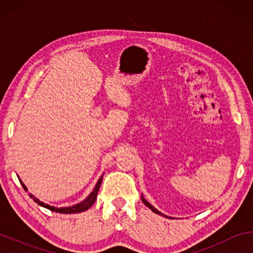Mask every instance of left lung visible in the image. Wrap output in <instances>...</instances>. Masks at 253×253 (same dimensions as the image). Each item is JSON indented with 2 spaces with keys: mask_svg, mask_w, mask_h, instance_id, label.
<instances>
[{
  "mask_svg": "<svg viewBox=\"0 0 253 253\" xmlns=\"http://www.w3.org/2000/svg\"><path fill=\"white\" fill-rule=\"evenodd\" d=\"M142 201H143V203H144L145 205H146V207H147L148 209H151V210H152V211H153L154 213H156V214H160V215H162V216H166V217H169V219H172V217H170V216H168V215H165V214H163L162 212H160V211H158V210H157V209H155V208H154V207H153V205H152L151 203H148V202H147V201L144 199V196H143V195H142Z\"/></svg>",
  "mask_w": 253,
  "mask_h": 253,
  "instance_id": "8db88e82",
  "label": "left lung"
}]
</instances>
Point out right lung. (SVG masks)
I'll return each instance as SVG.
<instances>
[{
    "label": "right lung",
    "mask_w": 253,
    "mask_h": 253,
    "mask_svg": "<svg viewBox=\"0 0 253 253\" xmlns=\"http://www.w3.org/2000/svg\"><path fill=\"white\" fill-rule=\"evenodd\" d=\"M20 179V178H19ZM21 184H22V186L25 191H28L27 186L24 185V183L21 181L20 179ZM101 182H102V175L100 176V178L98 179L97 184L95 185V187H93V190L90 194H89L87 198H85L84 201H81L80 203L78 204H75L72 205V207H66V208H55V207H51V205L49 204H45L43 202H41V201L38 200L37 198H34V196L32 194H29L30 198L33 199V201L36 203H38L39 205H41V207H43L45 209L50 210V211H53V212H58V213H63V214H71V213H80V212H84V211H87L88 209H90L92 207V204L95 203V201L97 199V195H98V191H99L100 188V185H101Z\"/></svg>",
    "instance_id": "add662e5"
}]
</instances>
